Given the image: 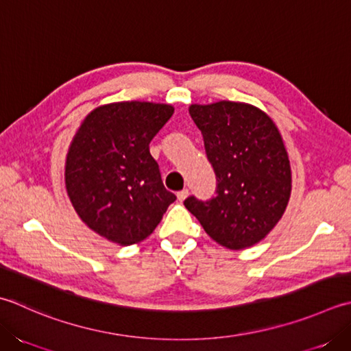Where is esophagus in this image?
<instances>
[{
    "label": "esophagus",
    "instance_id": "34e87169",
    "mask_svg": "<svg viewBox=\"0 0 351 351\" xmlns=\"http://www.w3.org/2000/svg\"><path fill=\"white\" fill-rule=\"evenodd\" d=\"M176 196H178V201L182 202L184 199L189 196V190H187V189H184V190H181V191H178V195H176Z\"/></svg>",
    "mask_w": 351,
    "mask_h": 351
}]
</instances>
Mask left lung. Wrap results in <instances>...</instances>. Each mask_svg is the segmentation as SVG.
<instances>
[{
    "instance_id": "left-lung-1",
    "label": "left lung",
    "mask_w": 351,
    "mask_h": 351,
    "mask_svg": "<svg viewBox=\"0 0 351 351\" xmlns=\"http://www.w3.org/2000/svg\"><path fill=\"white\" fill-rule=\"evenodd\" d=\"M204 136L217 190L211 201L190 196L185 208L228 250L250 248L285 215L292 190L289 156L276 123L250 103L221 100L190 105Z\"/></svg>"
}]
</instances>
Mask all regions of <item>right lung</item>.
I'll return each instance as SVG.
<instances>
[{
	"instance_id": "1",
	"label": "right lung",
	"mask_w": 351,
	"mask_h": 351,
	"mask_svg": "<svg viewBox=\"0 0 351 351\" xmlns=\"http://www.w3.org/2000/svg\"><path fill=\"white\" fill-rule=\"evenodd\" d=\"M166 103L115 101L95 108L68 147L65 189L86 226L129 246L152 234L176 196L164 189L149 143L173 115Z\"/></svg>"
}]
</instances>
